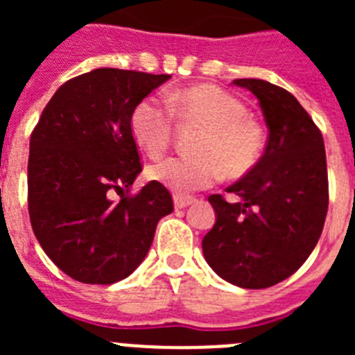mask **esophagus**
<instances>
[{
  "mask_svg": "<svg viewBox=\"0 0 355 355\" xmlns=\"http://www.w3.org/2000/svg\"><path fill=\"white\" fill-rule=\"evenodd\" d=\"M193 202H196V197L192 196H181V193H175L174 196V206L178 209L187 208V206L193 205Z\"/></svg>",
  "mask_w": 355,
  "mask_h": 355,
  "instance_id": "34e87169",
  "label": "esophagus"
}]
</instances>
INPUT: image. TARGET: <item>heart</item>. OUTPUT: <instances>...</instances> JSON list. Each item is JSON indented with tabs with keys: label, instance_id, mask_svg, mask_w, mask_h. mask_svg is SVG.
<instances>
[{
	"label": "heart",
	"instance_id": "b5f03b06",
	"mask_svg": "<svg viewBox=\"0 0 355 355\" xmlns=\"http://www.w3.org/2000/svg\"><path fill=\"white\" fill-rule=\"evenodd\" d=\"M174 115L184 124L202 126L196 156H175L149 167V178L188 193L211 187L222 175L241 178L252 171L265 150L263 128L240 99L215 85H196L168 94L167 101L146 97L131 114V135L149 158L165 155L174 135Z\"/></svg>",
	"mask_w": 355,
	"mask_h": 355
}]
</instances>
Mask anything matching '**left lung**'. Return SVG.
Returning <instances> with one entry per match:
<instances>
[{
	"instance_id": "obj_1",
	"label": "left lung",
	"mask_w": 355,
	"mask_h": 355,
	"mask_svg": "<svg viewBox=\"0 0 355 355\" xmlns=\"http://www.w3.org/2000/svg\"><path fill=\"white\" fill-rule=\"evenodd\" d=\"M234 85L258 97L268 142L258 165L225 188L238 197H208L216 222L202 252L227 283L247 290L274 286L297 272L324 229L329 180L322 131L288 90L265 80Z\"/></svg>"
}]
</instances>
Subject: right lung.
I'll list each match as a JSON object with an SVG mask.
<instances>
[{"label":"right lung","instance_id":"add662e5","mask_svg":"<svg viewBox=\"0 0 355 355\" xmlns=\"http://www.w3.org/2000/svg\"><path fill=\"white\" fill-rule=\"evenodd\" d=\"M168 78L110 67L85 72L56 90L31 131V227L49 259L80 283L126 279L146 258L159 218L174 209L158 181L130 192L142 172L131 114Z\"/></svg>","mask_w":355,"mask_h":355}]
</instances>
